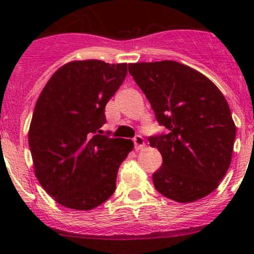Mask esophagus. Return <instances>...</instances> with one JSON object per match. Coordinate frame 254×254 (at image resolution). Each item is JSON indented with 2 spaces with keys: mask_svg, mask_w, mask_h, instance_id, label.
Segmentation results:
<instances>
[{
  "mask_svg": "<svg viewBox=\"0 0 254 254\" xmlns=\"http://www.w3.org/2000/svg\"><path fill=\"white\" fill-rule=\"evenodd\" d=\"M134 145L135 150H140V148H142L143 146H145V140H143L141 135H136V136L134 137Z\"/></svg>",
  "mask_w": 254,
  "mask_h": 254,
  "instance_id": "obj_1",
  "label": "esophagus"
}]
</instances>
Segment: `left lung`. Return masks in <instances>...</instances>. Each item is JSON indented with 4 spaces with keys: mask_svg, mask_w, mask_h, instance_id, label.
<instances>
[{
    "mask_svg": "<svg viewBox=\"0 0 254 254\" xmlns=\"http://www.w3.org/2000/svg\"><path fill=\"white\" fill-rule=\"evenodd\" d=\"M129 73L166 127L148 137L163 160L152 175L155 188L178 203L209 195L231 165L236 137L224 94L203 73L177 61L129 64Z\"/></svg>",
    "mask_w": 254,
    "mask_h": 254,
    "instance_id": "8db88e82",
    "label": "left lung"
}]
</instances>
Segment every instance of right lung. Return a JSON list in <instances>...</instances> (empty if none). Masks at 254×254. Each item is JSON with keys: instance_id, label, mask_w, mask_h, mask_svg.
I'll use <instances>...</instances> for the list:
<instances>
[{"instance_id": "right-lung-1", "label": "right lung", "mask_w": 254, "mask_h": 254, "mask_svg": "<svg viewBox=\"0 0 254 254\" xmlns=\"http://www.w3.org/2000/svg\"><path fill=\"white\" fill-rule=\"evenodd\" d=\"M127 67L72 61L51 76L38 98L28 135L35 176L63 206L86 211L114 193L119 166L134 142L101 135V127Z\"/></svg>"}]
</instances>
